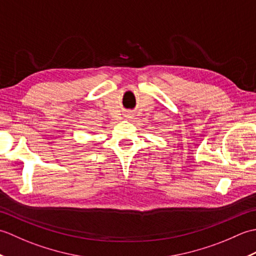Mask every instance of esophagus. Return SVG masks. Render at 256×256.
Wrapping results in <instances>:
<instances>
[{"label":"esophagus","mask_w":256,"mask_h":256,"mask_svg":"<svg viewBox=\"0 0 256 256\" xmlns=\"http://www.w3.org/2000/svg\"><path fill=\"white\" fill-rule=\"evenodd\" d=\"M128 116H130V114H128Z\"/></svg>","instance_id":"esophagus-1"}]
</instances>
